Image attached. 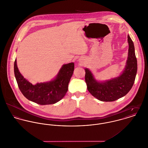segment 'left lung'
Returning <instances> with one entry per match:
<instances>
[{
    "instance_id": "1",
    "label": "left lung",
    "mask_w": 148,
    "mask_h": 148,
    "mask_svg": "<svg viewBox=\"0 0 148 148\" xmlns=\"http://www.w3.org/2000/svg\"><path fill=\"white\" fill-rule=\"evenodd\" d=\"M129 44L128 57L126 66L119 77L105 82H98L88 69H85V81L87 90L95 98L102 101H113L128 94L134 84L137 70V58L134 47L130 36L128 35Z\"/></svg>"
}]
</instances>
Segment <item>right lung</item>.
<instances>
[{
  "instance_id": "add662e5",
  "label": "right lung",
  "mask_w": 148,
  "mask_h": 148,
  "mask_svg": "<svg viewBox=\"0 0 148 148\" xmlns=\"http://www.w3.org/2000/svg\"><path fill=\"white\" fill-rule=\"evenodd\" d=\"M74 69L73 62L64 65L54 80L33 85L20 74L16 60L14 63L15 76L20 91L29 100L40 105L54 104L64 97Z\"/></svg>"
}]
</instances>
